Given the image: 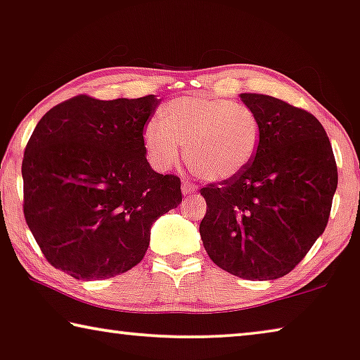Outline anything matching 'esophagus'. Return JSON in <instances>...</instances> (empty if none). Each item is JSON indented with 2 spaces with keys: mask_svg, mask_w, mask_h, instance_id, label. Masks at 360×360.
Instances as JSON below:
<instances>
[{
  "mask_svg": "<svg viewBox=\"0 0 360 360\" xmlns=\"http://www.w3.org/2000/svg\"><path fill=\"white\" fill-rule=\"evenodd\" d=\"M182 194H184V195L197 194V187L189 181H182Z\"/></svg>",
  "mask_w": 360,
  "mask_h": 360,
  "instance_id": "esophagus-1",
  "label": "esophagus"
}]
</instances>
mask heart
<instances>
[{
	"mask_svg": "<svg viewBox=\"0 0 360 360\" xmlns=\"http://www.w3.org/2000/svg\"><path fill=\"white\" fill-rule=\"evenodd\" d=\"M143 147L155 168L166 171L186 162L202 179L223 182L238 178L254 162L260 147V124L248 106L205 95L171 100L160 121L143 129Z\"/></svg>",
	"mask_w": 360,
	"mask_h": 360,
	"instance_id": "1",
	"label": "heart"
}]
</instances>
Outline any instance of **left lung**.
Listing matches in <instances>:
<instances>
[{
  "label": "left lung",
  "instance_id": "8db88e82",
  "mask_svg": "<svg viewBox=\"0 0 360 360\" xmlns=\"http://www.w3.org/2000/svg\"><path fill=\"white\" fill-rule=\"evenodd\" d=\"M260 124V147L238 178L200 189V238L224 271L245 280L288 275L328 223L338 168L323 126L275 96L240 94Z\"/></svg>",
  "mask_w": 360,
  "mask_h": 360
}]
</instances>
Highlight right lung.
Masks as SVG:
<instances>
[{"label": "right lung", "instance_id": "obj_1", "mask_svg": "<svg viewBox=\"0 0 360 360\" xmlns=\"http://www.w3.org/2000/svg\"><path fill=\"white\" fill-rule=\"evenodd\" d=\"M160 100L79 95L39 121L22 160L24 214L50 264L105 280L143 259L150 229L182 202L181 181L147 162L143 126Z\"/></svg>", "mask_w": 360, "mask_h": 360}]
</instances>
